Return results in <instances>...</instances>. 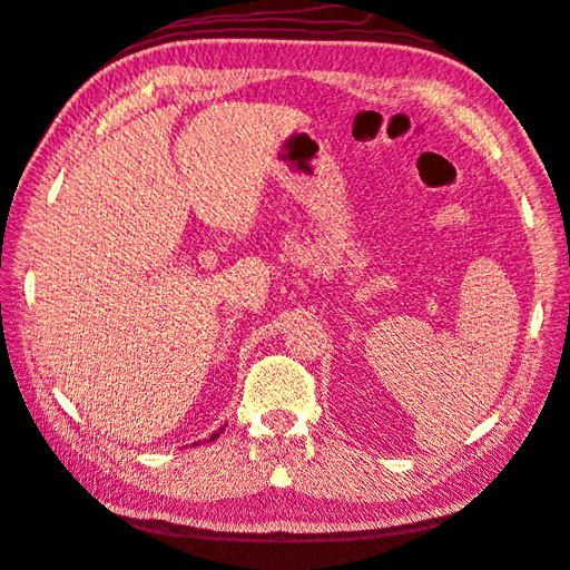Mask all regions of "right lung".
<instances>
[{"label": "right lung", "mask_w": 570, "mask_h": 570, "mask_svg": "<svg viewBox=\"0 0 570 570\" xmlns=\"http://www.w3.org/2000/svg\"><path fill=\"white\" fill-rule=\"evenodd\" d=\"M217 436H219V432H217V434H212V436H209V441H214Z\"/></svg>", "instance_id": "right-lung-1"}]
</instances>
